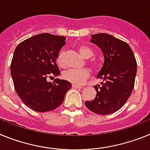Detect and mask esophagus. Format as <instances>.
Returning a JSON list of instances; mask_svg holds the SVG:
<instances>
[{
  "label": "esophagus",
  "mask_w": 150,
  "mask_h": 150,
  "mask_svg": "<svg viewBox=\"0 0 150 150\" xmlns=\"http://www.w3.org/2000/svg\"><path fill=\"white\" fill-rule=\"evenodd\" d=\"M72 88H76V89H81L82 87L81 86H79V85H76V84H72Z\"/></svg>",
  "instance_id": "34e87169"
}]
</instances>
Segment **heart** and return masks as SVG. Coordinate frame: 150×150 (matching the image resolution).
<instances>
[{
  "label": "heart",
  "mask_w": 150,
  "mask_h": 150,
  "mask_svg": "<svg viewBox=\"0 0 150 150\" xmlns=\"http://www.w3.org/2000/svg\"><path fill=\"white\" fill-rule=\"evenodd\" d=\"M79 51L80 54L85 59H89L93 57V51L92 49L87 46H80L79 47ZM57 63L59 66H63L64 60H63V53L61 52L57 57ZM90 75V72L87 69H70L65 71L62 74L63 79L66 81L72 83L74 84H82L85 81Z\"/></svg>",
  "instance_id": "obj_1"
}]
</instances>
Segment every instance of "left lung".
Wrapping results in <instances>:
<instances>
[{
  "instance_id": "obj_1",
  "label": "left lung",
  "mask_w": 150,
  "mask_h": 150,
  "mask_svg": "<svg viewBox=\"0 0 150 150\" xmlns=\"http://www.w3.org/2000/svg\"><path fill=\"white\" fill-rule=\"evenodd\" d=\"M91 42L102 50L104 62L97 79L102 80L94 88L97 95L85 106L93 112L109 115L119 110L132 93L137 74V62L131 47L106 33L91 35Z\"/></svg>"
}]
</instances>
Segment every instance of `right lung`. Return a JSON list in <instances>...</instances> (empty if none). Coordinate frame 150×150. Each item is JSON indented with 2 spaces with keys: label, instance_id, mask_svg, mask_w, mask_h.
I'll return each mask as SVG.
<instances>
[{
  "label": "right lung",
  "instance_id": "1",
  "mask_svg": "<svg viewBox=\"0 0 150 150\" xmlns=\"http://www.w3.org/2000/svg\"><path fill=\"white\" fill-rule=\"evenodd\" d=\"M66 37L48 33L36 35L18 44L10 71L16 92L24 104L40 112L57 109L63 102L71 84L66 80L47 81L60 75L56 63Z\"/></svg>",
  "mask_w": 150,
  "mask_h": 150
}]
</instances>
